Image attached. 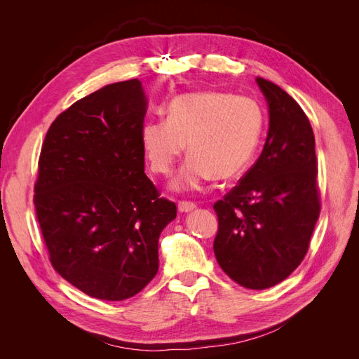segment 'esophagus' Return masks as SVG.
I'll return each instance as SVG.
<instances>
[{
  "label": "esophagus",
  "mask_w": 359,
  "mask_h": 359,
  "mask_svg": "<svg viewBox=\"0 0 359 359\" xmlns=\"http://www.w3.org/2000/svg\"><path fill=\"white\" fill-rule=\"evenodd\" d=\"M194 208H196V203L194 202H190V201H180L178 202V210L181 212H189V211H193Z\"/></svg>",
  "instance_id": "34e87169"
}]
</instances>
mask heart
<instances>
[{
	"label": "heart",
	"instance_id": "obj_1",
	"mask_svg": "<svg viewBox=\"0 0 359 359\" xmlns=\"http://www.w3.org/2000/svg\"><path fill=\"white\" fill-rule=\"evenodd\" d=\"M265 114L250 97L223 91L182 94L166 107V121L142 127L149 168L170 175L187 142L190 157L173 181L177 190H198L215 177L231 180L250 165L260 144Z\"/></svg>",
	"mask_w": 359,
	"mask_h": 359
}]
</instances>
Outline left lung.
Listing matches in <instances>:
<instances>
[{
    "label": "left lung",
    "mask_w": 359,
    "mask_h": 359,
    "mask_svg": "<svg viewBox=\"0 0 359 359\" xmlns=\"http://www.w3.org/2000/svg\"><path fill=\"white\" fill-rule=\"evenodd\" d=\"M269 107L262 154L240 184L214 203L219 231L214 255L247 289L287 278L309 252L320 214L318 158L307 115L278 85L256 79Z\"/></svg>",
    "instance_id": "obj_1"
}]
</instances>
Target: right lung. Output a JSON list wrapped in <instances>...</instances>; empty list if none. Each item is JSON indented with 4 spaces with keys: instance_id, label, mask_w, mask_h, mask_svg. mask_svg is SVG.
Wrapping results in <instances>:
<instances>
[{
    "instance_id": "add662e5",
    "label": "right lung",
    "mask_w": 359,
    "mask_h": 359,
    "mask_svg": "<svg viewBox=\"0 0 359 359\" xmlns=\"http://www.w3.org/2000/svg\"><path fill=\"white\" fill-rule=\"evenodd\" d=\"M145 114L137 79L106 85L61 112L41 145L34 206L49 260L93 298L142 290L158 271V236L177 217L145 175Z\"/></svg>"
}]
</instances>
